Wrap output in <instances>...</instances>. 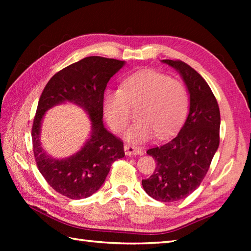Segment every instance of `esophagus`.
<instances>
[{
    "label": "esophagus",
    "mask_w": 251,
    "mask_h": 251,
    "mask_svg": "<svg viewBox=\"0 0 251 251\" xmlns=\"http://www.w3.org/2000/svg\"><path fill=\"white\" fill-rule=\"evenodd\" d=\"M124 151H125L126 155H128V156L139 155V154H142L141 149L139 147L134 146V145H125Z\"/></svg>",
    "instance_id": "obj_1"
}]
</instances>
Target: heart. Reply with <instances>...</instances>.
I'll return each instance as SVG.
<instances>
[{
	"label": "heart",
	"mask_w": 251,
	"mask_h": 251,
	"mask_svg": "<svg viewBox=\"0 0 251 251\" xmlns=\"http://www.w3.org/2000/svg\"><path fill=\"white\" fill-rule=\"evenodd\" d=\"M189 93L182 82L153 70L141 71L127 77L121 90L103 96V114L111 129L122 132L138 109L139 122L125 132L130 142H143L156 136L165 139L177 131L188 114Z\"/></svg>",
	"instance_id": "obj_1"
}]
</instances>
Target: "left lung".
<instances>
[{
  "mask_svg": "<svg viewBox=\"0 0 251 251\" xmlns=\"http://www.w3.org/2000/svg\"><path fill=\"white\" fill-rule=\"evenodd\" d=\"M176 69L190 94L189 115L179 134L147 153L156 161L142 186L152 199L176 201L185 199L201 185L220 142V110L214 93L200 73L181 60H163Z\"/></svg>",
  "mask_w": 251,
  "mask_h": 251,
  "instance_id": "1",
  "label": "left lung"
}]
</instances>
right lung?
<instances>
[{
    "mask_svg": "<svg viewBox=\"0 0 251 251\" xmlns=\"http://www.w3.org/2000/svg\"><path fill=\"white\" fill-rule=\"evenodd\" d=\"M125 61L90 56L66 67L52 76L42 93L32 126L36 166L52 189L71 200L93 195L103 184L111 165L125 156L123 141L104 128L102 100L106 84ZM69 100L88 112L92 122L90 139L77 153L52 159L40 147L39 134L45 112Z\"/></svg>",
    "mask_w": 251,
    "mask_h": 251,
    "instance_id": "1",
    "label": "right lung"
}]
</instances>
